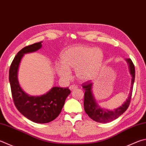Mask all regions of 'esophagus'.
I'll list each match as a JSON object with an SVG mask.
<instances>
[{
  "mask_svg": "<svg viewBox=\"0 0 146 146\" xmlns=\"http://www.w3.org/2000/svg\"><path fill=\"white\" fill-rule=\"evenodd\" d=\"M69 88H70V89L72 91V90L77 89L78 88V86H76V85H75V84H73V85H71V86H70Z\"/></svg>",
  "mask_w": 146,
  "mask_h": 146,
  "instance_id": "1",
  "label": "esophagus"
}]
</instances>
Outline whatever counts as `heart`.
<instances>
[{"instance_id":"heart-1","label":"heart","mask_w":146,"mask_h":146,"mask_svg":"<svg viewBox=\"0 0 146 146\" xmlns=\"http://www.w3.org/2000/svg\"><path fill=\"white\" fill-rule=\"evenodd\" d=\"M103 54L99 48L85 45L71 46L60 55L62 65L57 67V71L63 78L70 76V70H75L76 75L84 82L91 80L96 76L102 66Z\"/></svg>"}]
</instances>
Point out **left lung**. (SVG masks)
Returning <instances> with one entry per match:
<instances>
[{
    "instance_id": "obj_1",
    "label": "left lung",
    "mask_w": 146,
    "mask_h": 146,
    "mask_svg": "<svg viewBox=\"0 0 146 146\" xmlns=\"http://www.w3.org/2000/svg\"><path fill=\"white\" fill-rule=\"evenodd\" d=\"M126 61L129 64V71L132 76L131 87L128 99L120 107L113 110H108L102 108L96 103L93 95L92 94L91 89L92 84L90 83L89 81H87L82 84V87L85 90L84 102V110L89 117L91 118L92 120L98 122V123H108L119 117L128 108L131 102L132 91H133L135 77V69L133 62L130 59H127Z\"/></svg>"
}]
</instances>
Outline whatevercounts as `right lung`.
Segmentation results:
<instances>
[{"label":"right lung","instance_id":"right-lung-1","mask_svg":"<svg viewBox=\"0 0 146 146\" xmlns=\"http://www.w3.org/2000/svg\"><path fill=\"white\" fill-rule=\"evenodd\" d=\"M41 43L42 41L31 44L18 52L11 64L9 80L13 102L18 111L34 123H48L54 120L60 114L66 98L70 94V90L68 87H54L42 96H29L21 89L17 75L23 55L41 48Z\"/></svg>","mask_w":146,"mask_h":146}]
</instances>
